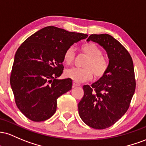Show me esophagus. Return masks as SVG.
<instances>
[{
	"label": "esophagus",
	"mask_w": 146,
	"mask_h": 146,
	"mask_svg": "<svg viewBox=\"0 0 146 146\" xmlns=\"http://www.w3.org/2000/svg\"><path fill=\"white\" fill-rule=\"evenodd\" d=\"M78 86H80L79 83H76V82L74 81L73 82V88H74V87H78Z\"/></svg>",
	"instance_id": "esophagus-1"
}]
</instances>
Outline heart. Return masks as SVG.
Masks as SVG:
<instances>
[{
	"instance_id": "b5f03b06",
	"label": "heart",
	"mask_w": 146,
	"mask_h": 146,
	"mask_svg": "<svg viewBox=\"0 0 146 146\" xmlns=\"http://www.w3.org/2000/svg\"><path fill=\"white\" fill-rule=\"evenodd\" d=\"M81 51L88 56L83 64V68H74L65 71L67 77L75 81L81 82L90 80L92 74L95 78H101L107 73L109 63L107 58L103 56L101 48L94 43H86L81 46ZM75 53L72 47H68L65 52L63 60L67 65L72 63Z\"/></svg>"
}]
</instances>
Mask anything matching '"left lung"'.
Returning <instances> with one entry per match:
<instances>
[{
	"instance_id": "left-lung-1",
	"label": "left lung",
	"mask_w": 146,
	"mask_h": 146,
	"mask_svg": "<svg viewBox=\"0 0 146 146\" xmlns=\"http://www.w3.org/2000/svg\"><path fill=\"white\" fill-rule=\"evenodd\" d=\"M97 42L105 49L109 68L104 76L83 87L84 95L78 105L85 123L94 129L107 128L127 112L135 91L133 61L127 50L109 34H92L87 41Z\"/></svg>"
}]
</instances>
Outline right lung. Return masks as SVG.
<instances>
[{"label": "right lung", "mask_w": 146, "mask_h": 146, "mask_svg": "<svg viewBox=\"0 0 146 146\" xmlns=\"http://www.w3.org/2000/svg\"><path fill=\"white\" fill-rule=\"evenodd\" d=\"M88 34L48 26L27 38L16 52L10 85L18 108L33 121L50 119L57 99L72 89L71 78L63 73V56L68 47Z\"/></svg>", "instance_id": "1"}]
</instances>
